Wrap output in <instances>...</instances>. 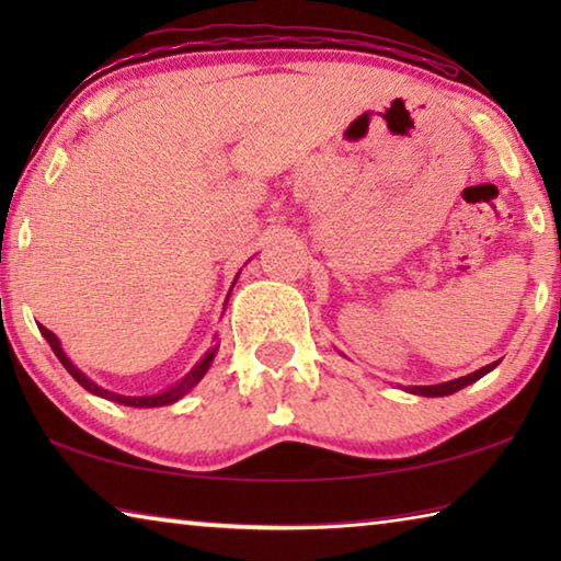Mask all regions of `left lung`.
I'll use <instances>...</instances> for the list:
<instances>
[{"mask_svg":"<svg viewBox=\"0 0 561 561\" xmlns=\"http://www.w3.org/2000/svg\"><path fill=\"white\" fill-rule=\"evenodd\" d=\"M497 364H500V360H495V364L482 366V368H478V371H472V374H468V376L455 378V381H445V383H435V386H411V388H405V391H411V393H415V396H428V398H438V396L458 393L460 388L470 386V383L478 381V378H482L485 374H490L492 368H495Z\"/></svg>","mask_w":561,"mask_h":561,"instance_id":"left-lung-1","label":"left lung"}]
</instances>
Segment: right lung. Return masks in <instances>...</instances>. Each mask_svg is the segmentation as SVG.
Returning a JSON list of instances; mask_svg holds the SVG:
<instances>
[{
  "label": "right lung",
  "mask_w": 561,
  "mask_h": 561,
  "mask_svg": "<svg viewBox=\"0 0 561 561\" xmlns=\"http://www.w3.org/2000/svg\"><path fill=\"white\" fill-rule=\"evenodd\" d=\"M237 277H240V274H237ZM237 277H234V282H237ZM234 282H232V287H234ZM232 287H230V291H232ZM227 299H230V294H227ZM225 299V301H227ZM39 331H42V336L49 341V346H51V351L56 354V358L61 360L64 364V368L66 371H69L76 381H79L83 388H87L89 393H93V396H101V398H106V401H113V403H121V405H130V408H160V405H170V403H175V401H180V398H183L185 393H190L193 391V388L203 381V376L207 374V368L213 366V360H215V354H217V348H220V344H215L213 348H207V354L197 360V364L190 368V371L180 378L178 383H173L170 388H165V391H160V393H153V396H121V393H113V391H106V388H101L99 383H93L91 378L83 374V371H79V368H76L73 364H71V358L66 356V351L61 348V341L56 339V334H51L49 329L46 327H42L39 324Z\"/></svg>",
  "instance_id": "obj_1"
}]
</instances>
